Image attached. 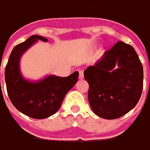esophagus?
<instances>
[{"instance_id": "obj_1", "label": "esophagus", "mask_w": 150, "mask_h": 150, "mask_svg": "<svg viewBox=\"0 0 150 150\" xmlns=\"http://www.w3.org/2000/svg\"><path fill=\"white\" fill-rule=\"evenodd\" d=\"M79 78H80V80H82L84 78V71L83 70H80V72H79Z\"/></svg>"}]
</instances>
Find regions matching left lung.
Returning <instances> with one entry per match:
<instances>
[{
	"mask_svg": "<svg viewBox=\"0 0 150 150\" xmlns=\"http://www.w3.org/2000/svg\"><path fill=\"white\" fill-rule=\"evenodd\" d=\"M89 83L88 100L93 112L106 120L125 115L139 102L144 72L130 45L118 41L102 58L84 71Z\"/></svg>",
	"mask_w": 150,
	"mask_h": 150,
	"instance_id": "1",
	"label": "left lung"
}]
</instances>
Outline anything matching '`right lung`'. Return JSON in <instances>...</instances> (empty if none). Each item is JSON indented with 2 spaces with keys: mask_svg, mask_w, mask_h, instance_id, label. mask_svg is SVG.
I'll use <instances>...</instances> for the list:
<instances>
[{
  "mask_svg": "<svg viewBox=\"0 0 150 150\" xmlns=\"http://www.w3.org/2000/svg\"><path fill=\"white\" fill-rule=\"evenodd\" d=\"M38 40L48 41L43 36L35 35L14 47L6 66L5 80L12 105L27 116L42 120L58 111L65 95L77 82L79 72L75 71L67 77L49 75L35 82L25 80L20 70V59Z\"/></svg>",
  "mask_w": 150,
  "mask_h": 150,
  "instance_id": "obj_1",
  "label": "right lung"
}]
</instances>
